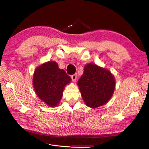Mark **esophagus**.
Returning <instances> with one entry per match:
<instances>
[{
    "instance_id": "34e87169",
    "label": "esophagus",
    "mask_w": 149,
    "mask_h": 149,
    "mask_svg": "<svg viewBox=\"0 0 149 149\" xmlns=\"http://www.w3.org/2000/svg\"><path fill=\"white\" fill-rule=\"evenodd\" d=\"M71 79H72V80L75 82L76 81V79H77V74H74L71 76Z\"/></svg>"
}]
</instances>
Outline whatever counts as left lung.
<instances>
[{
    "mask_svg": "<svg viewBox=\"0 0 149 149\" xmlns=\"http://www.w3.org/2000/svg\"><path fill=\"white\" fill-rule=\"evenodd\" d=\"M77 84L86 105L91 108L107 103L115 88V80L111 72L93 63L84 66L83 74Z\"/></svg>",
    "mask_w": 149,
    "mask_h": 149,
    "instance_id": "1",
    "label": "left lung"
}]
</instances>
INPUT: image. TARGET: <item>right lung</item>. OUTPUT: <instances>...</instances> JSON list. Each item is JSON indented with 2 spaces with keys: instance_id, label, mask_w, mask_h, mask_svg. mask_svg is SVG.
I'll return each instance as SVG.
<instances>
[{
  "instance_id": "obj_1",
  "label": "right lung",
  "mask_w": 149,
  "mask_h": 149,
  "mask_svg": "<svg viewBox=\"0 0 149 149\" xmlns=\"http://www.w3.org/2000/svg\"><path fill=\"white\" fill-rule=\"evenodd\" d=\"M71 81L56 61H50L38 66L34 72L33 86L37 96L51 107H56L63 97L66 85Z\"/></svg>"
}]
</instances>
